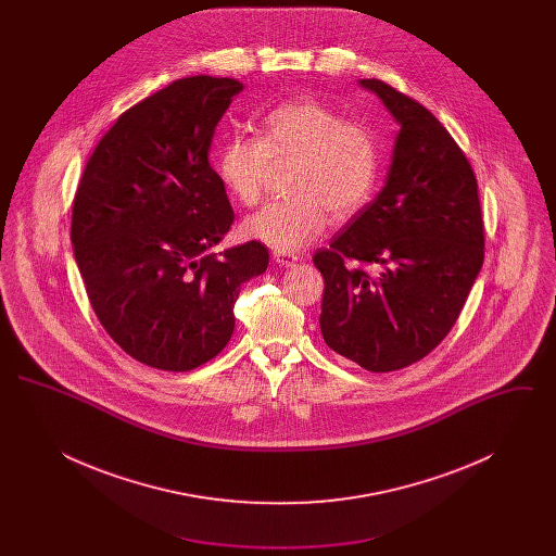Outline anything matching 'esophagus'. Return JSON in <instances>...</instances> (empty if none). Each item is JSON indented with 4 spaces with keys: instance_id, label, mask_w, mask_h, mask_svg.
I'll return each instance as SVG.
<instances>
[{
    "instance_id": "obj_1",
    "label": "esophagus",
    "mask_w": 556,
    "mask_h": 556,
    "mask_svg": "<svg viewBox=\"0 0 556 556\" xmlns=\"http://www.w3.org/2000/svg\"><path fill=\"white\" fill-rule=\"evenodd\" d=\"M300 261V256H295V254H275V263L279 266H293L295 263Z\"/></svg>"
}]
</instances>
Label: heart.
Masks as SVG:
<instances>
[{"mask_svg":"<svg viewBox=\"0 0 556 556\" xmlns=\"http://www.w3.org/2000/svg\"><path fill=\"white\" fill-rule=\"evenodd\" d=\"M291 166L290 198L250 214L241 231L279 254L300 252L323 233L329 212L345 220L363 211L379 179V141L369 125L302 98L273 108L261 137L233 132L216 154L223 187L241 206H254L273 164Z\"/></svg>","mask_w":556,"mask_h":556,"instance_id":"b5f03b06","label":"heart"}]
</instances>
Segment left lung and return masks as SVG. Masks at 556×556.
Returning a JSON list of instances; mask_svg holds the SVG:
<instances>
[{
	"label": "left lung",
	"instance_id": "1",
	"mask_svg": "<svg viewBox=\"0 0 556 556\" xmlns=\"http://www.w3.org/2000/svg\"><path fill=\"white\" fill-rule=\"evenodd\" d=\"M361 87L400 131L383 189L313 258L325 279L318 323L333 352L388 372L448 336L483 265V218L476 173L446 127L383 80Z\"/></svg>",
	"mask_w": 556,
	"mask_h": 556
}]
</instances>
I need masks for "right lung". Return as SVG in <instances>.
I'll return each mask as SVG.
<instances>
[{
    "instance_id": "add662e5",
    "label": "right lung",
    "mask_w": 556,
    "mask_h": 556,
    "mask_svg": "<svg viewBox=\"0 0 556 556\" xmlns=\"http://www.w3.org/2000/svg\"><path fill=\"white\" fill-rule=\"evenodd\" d=\"M241 89L206 75L170 83L118 116L80 177L71 239L91 308L154 369L212 361L231 340L239 288L268 266L261 241L211 254L233 211L208 152Z\"/></svg>"
}]
</instances>
